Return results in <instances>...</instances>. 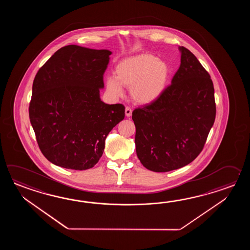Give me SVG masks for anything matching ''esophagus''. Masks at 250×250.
<instances>
[{"label":"esophagus","mask_w":250,"mask_h":250,"mask_svg":"<svg viewBox=\"0 0 250 250\" xmlns=\"http://www.w3.org/2000/svg\"><path fill=\"white\" fill-rule=\"evenodd\" d=\"M125 113H126V116L127 117H130L131 114H132V110L130 107L127 106L125 108Z\"/></svg>","instance_id":"esophagus-1"}]
</instances>
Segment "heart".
Listing matches in <instances>:
<instances>
[{"mask_svg":"<svg viewBox=\"0 0 250 250\" xmlns=\"http://www.w3.org/2000/svg\"><path fill=\"white\" fill-rule=\"evenodd\" d=\"M116 76L107 78V89L115 96L123 95V85L130 89L138 104H150L165 91L170 69L166 62L153 54L140 53L124 59L115 69Z\"/></svg>","mask_w":250,"mask_h":250,"instance_id":"1","label":"heart"}]
</instances>
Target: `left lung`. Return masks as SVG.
<instances>
[{
  "label": "left lung",
  "instance_id": "8db88e82",
  "mask_svg": "<svg viewBox=\"0 0 250 250\" xmlns=\"http://www.w3.org/2000/svg\"><path fill=\"white\" fill-rule=\"evenodd\" d=\"M179 49L181 66L171 84L132 112L138 159L155 172L177 170L196 159L215 120L210 75L189 50Z\"/></svg>",
  "mask_w": 250,
  "mask_h": 250
}]
</instances>
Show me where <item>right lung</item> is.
<instances>
[{
	"label": "right lung",
	"instance_id": "1",
	"mask_svg": "<svg viewBox=\"0 0 250 250\" xmlns=\"http://www.w3.org/2000/svg\"><path fill=\"white\" fill-rule=\"evenodd\" d=\"M112 52L70 44L59 49L33 82L29 119L44 157L66 169L87 170L125 116L122 104L100 99Z\"/></svg>",
	"mask_w": 250,
	"mask_h": 250
}]
</instances>
